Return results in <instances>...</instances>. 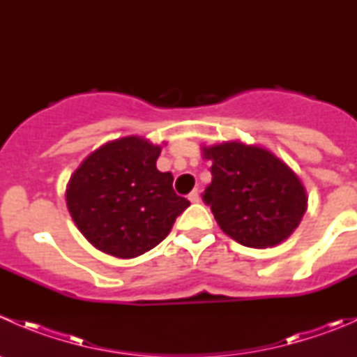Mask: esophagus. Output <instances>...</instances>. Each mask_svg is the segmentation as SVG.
I'll use <instances>...</instances> for the list:
<instances>
[{"label": "esophagus", "instance_id": "esophagus-1", "mask_svg": "<svg viewBox=\"0 0 357 357\" xmlns=\"http://www.w3.org/2000/svg\"><path fill=\"white\" fill-rule=\"evenodd\" d=\"M188 200L193 202V204H197V202H200V195H199V190H193L192 193L188 195Z\"/></svg>", "mask_w": 357, "mask_h": 357}]
</instances>
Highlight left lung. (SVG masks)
I'll return each mask as SVG.
<instances>
[{
    "mask_svg": "<svg viewBox=\"0 0 357 357\" xmlns=\"http://www.w3.org/2000/svg\"><path fill=\"white\" fill-rule=\"evenodd\" d=\"M212 181L202 193L226 235L252 248L275 247L305 212L304 186L271 152L238 142L204 149Z\"/></svg>",
    "mask_w": 357,
    "mask_h": 357,
    "instance_id": "obj_1",
    "label": "left lung"
}]
</instances>
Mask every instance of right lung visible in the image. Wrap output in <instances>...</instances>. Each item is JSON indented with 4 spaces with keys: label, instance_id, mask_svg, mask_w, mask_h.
<instances>
[{
    "label": "right lung",
    "instance_id": "add662e5",
    "mask_svg": "<svg viewBox=\"0 0 357 357\" xmlns=\"http://www.w3.org/2000/svg\"><path fill=\"white\" fill-rule=\"evenodd\" d=\"M160 146L138 136L93 152L72 174L67 207L79 231L98 250L131 259L153 248L190 205L157 169Z\"/></svg>",
    "mask_w": 357,
    "mask_h": 357
}]
</instances>
